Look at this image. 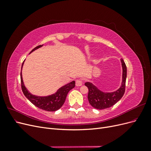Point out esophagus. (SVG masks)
<instances>
[{"mask_svg":"<svg viewBox=\"0 0 151 151\" xmlns=\"http://www.w3.org/2000/svg\"><path fill=\"white\" fill-rule=\"evenodd\" d=\"M83 83V81L81 79H77L76 81V86H81Z\"/></svg>","mask_w":151,"mask_h":151,"instance_id":"esophagus-1","label":"esophagus"}]
</instances>
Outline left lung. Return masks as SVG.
I'll list each match as a JSON object with an SVG mask.
<instances>
[{"label":"left lung","mask_w":151,"mask_h":151,"mask_svg":"<svg viewBox=\"0 0 151 151\" xmlns=\"http://www.w3.org/2000/svg\"><path fill=\"white\" fill-rule=\"evenodd\" d=\"M123 67L122 84L119 89L113 93H103L96 87L90 83H86L85 86L88 87L89 93L88 101L90 104L96 109H104L113 106L123 97L125 91V83L127 79V66L123 59H121Z\"/></svg>","instance_id":"1"}]
</instances>
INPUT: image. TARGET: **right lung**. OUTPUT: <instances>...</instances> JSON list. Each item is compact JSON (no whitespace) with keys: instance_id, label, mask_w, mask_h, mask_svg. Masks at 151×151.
Here are the masks:
<instances>
[{"instance_id":"obj_1","label":"right lung","mask_w":151,"mask_h":151,"mask_svg":"<svg viewBox=\"0 0 151 151\" xmlns=\"http://www.w3.org/2000/svg\"><path fill=\"white\" fill-rule=\"evenodd\" d=\"M42 46L43 45H38V46L32 50L30 53ZM23 63L24 62H22V65H23ZM22 65L21 67V69L22 67ZM21 83L22 93H23L26 98H28L30 101V102L31 103H33L36 107L47 111H55L58 110V109H60L62 106L63 103H65L68 93L69 92L70 90H71L75 87V81H72L71 83H68L65 86L60 88L57 91V93L55 94L48 96L46 97H38L31 94L28 92V90L26 89L24 85L23 81H22L21 72Z\"/></svg>"}]
</instances>
